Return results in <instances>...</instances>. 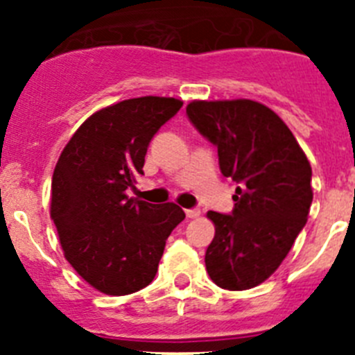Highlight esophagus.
<instances>
[{
	"label": "esophagus",
	"instance_id": "1",
	"mask_svg": "<svg viewBox=\"0 0 355 355\" xmlns=\"http://www.w3.org/2000/svg\"><path fill=\"white\" fill-rule=\"evenodd\" d=\"M187 216L188 218H197V216L200 215V209L199 208H190V209H187Z\"/></svg>",
	"mask_w": 355,
	"mask_h": 355
}]
</instances>
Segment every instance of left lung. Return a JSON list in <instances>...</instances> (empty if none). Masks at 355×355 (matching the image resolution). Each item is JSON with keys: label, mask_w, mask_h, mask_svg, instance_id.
<instances>
[{"label": "left lung", "mask_w": 355, "mask_h": 355, "mask_svg": "<svg viewBox=\"0 0 355 355\" xmlns=\"http://www.w3.org/2000/svg\"><path fill=\"white\" fill-rule=\"evenodd\" d=\"M187 115L216 147L222 174L238 184L233 211L208 213L215 238L206 249V270L224 290L258 286L306 225L311 165L286 124L261 103L193 101Z\"/></svg>", "instance_id": "1"}]
</instances>
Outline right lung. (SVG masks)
I'll use <instances>...</instances> for the list:
<instances>
[{"instance_id": "1", "label": "right lung", "mask_w": 355, "mask_h": 355, "mask_svg": "<svg viewBox=\"0 0 355 355\" xmlns=\"http://www.w3.org/2000/svg\"><path fill=\"white\" fill-rule=\"evenodd\" d=\"M183 101L146 96L89 117L62 150L51 183V218L65 259L106 295L146 288L158 272L165 241L184 218L174 202L128 197L142 175L150 140Z\"/></svg>"}]
</instances>
